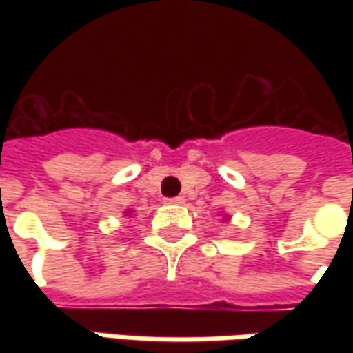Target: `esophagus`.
Returning <instances> with one entry per match:
<instances>
[{
	"label": "esophagus",
	"mask_w": 353,
	"mask_h": 353,
	"mask_svg": "<svg viewBox=\"0 0 353 353\" xmlns=\"http://www.w3.org/2000/svg\"><path fill=\"white\" fill-rule=\"evenodd\" d=\"M183 196H172V199H164L166 204H183Z\"/></svg>",
	"instance_id": "34e87169"
}]
</instances>
